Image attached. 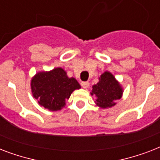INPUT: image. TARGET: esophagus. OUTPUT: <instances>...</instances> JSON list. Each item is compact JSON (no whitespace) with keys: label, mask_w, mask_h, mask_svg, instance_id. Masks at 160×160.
Instances as JSON below:
<instances>
[{"label":"esophagus","mask_w":160,"mask_h":160,"mask_svg":"<svg viewBox=\"0 0 160 160\" xmlns=\"http://www.w3.org/2000/svg\"><path fill=\"white\" fill-rule=\"evenodd\" d=\"M81 86L84 89H87L90 86V83L88 82V81H83V82H81Z\"/></svg>","instance_id":"esophagus-1"}]
</instances>
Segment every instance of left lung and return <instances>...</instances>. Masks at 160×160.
Returning <instances> with one entry per match:
<instances>
[{
	"instance_id": "1",
	"label": "left lung",
	"mask_w": 160,
	"mask_h": 160,
	"mask_svg": "<svg viewBox=\"0 0 160 160\" xmlns=\"http://www.w3.org/2000/svg\"><path fill=\"white\" fill-rule=\"evenodd\" d=\"M99 82L92 86L90 95L95 96L96 105L102 109L110 108L116 105L115 101L123 95V89L114 76L109 71H105L99 78Z\"/></svg>"
}]
</instances>
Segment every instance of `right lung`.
Returning a JSON list of instances; mask_svg holds the SVG:
<instances>
[{
	"label": "right lung",
	"instance_id": "obj_1",
	"mask_svg": "<svg viewBox=\"0 0 160 160\" xmlns=\"http://www.w3.org/2000/svg\"><path fill=\"white\" fill-rule=\"evenodd\" d=\"M31 92L39 105L51 111L60 110L65 105L75 90L80 89L75 78H69L62 68H55L50 71H41L31 81Z\"/></svg>",
	"mask_w": 160,
	"mask_h": 160
}]
</instances>
